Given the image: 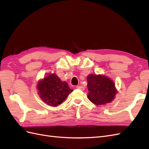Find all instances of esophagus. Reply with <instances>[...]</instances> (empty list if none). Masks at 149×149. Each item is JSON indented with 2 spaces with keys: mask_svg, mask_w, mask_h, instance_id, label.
Returning <instances> with one entry per match:
<instances>
[{
  "mask_svg": "<svg viewBox=\"0 0 149 149\" xmlns=\"http://www.w3.org/2000/svg\"><path fill=\"white\" fill-rule=\"evenodd\" d=\"M76 88H77V89H78L82 90V91H83V90L84 89V88L83 86H76Z\"/></svg>",
  "mask_w": 149,
  "mask_h": 149,
  "instance_id": "esophagus-1",
  "label": "esophagus"
}]
</instances>
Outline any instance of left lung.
Here are the masks:
<instances>
[{
	"mask_svg": "<svg viewBox=\"0 0 149 149\" xmlns=\"http://www.w3.org/2000/svg\"><path fill=\"white\" fill-rule=\"evenodd\" d=\"M88 98L94 104L104 105L114 100L118 90L113 81L102 74H90L87 77Z\"/></svg>",
	"mask_w": 149,
	"mask_h": 149,
	"instance_id": "8db88e82",
	"label": "left lung"
}]
</instances>
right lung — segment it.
<instances>
[{"mask_svg": "<svg viewBox=\"0 0 149 149\" xmlns=\"http://www.w3.org/2000/svg\"><path fill=\"white\" fill-rule=\"evenodd\" d=\"M37 88L41 100L47 105L53 107L61 104L73 91L66 82L62 81L55 73L40 79Z\"/></svg>", "mask_w": 149, "mask_h": 149, "instance_id": "add662e5", "label": "right lung"}]
</instances>
